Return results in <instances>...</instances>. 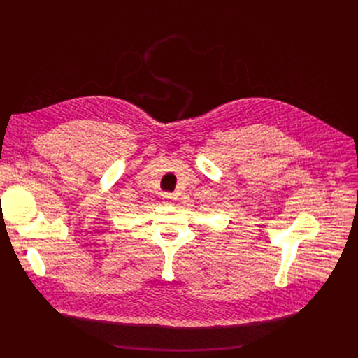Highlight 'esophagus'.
I'll list each match as a JSON object with an SVG mask.
<instances>
[{
    "label": "esophagus",
    "mask_w": 358,
    "mask_h": 358,
    "mask_svg": "<svg viewBox=\"0 0 358 358\" xmlns=\"http://www.w3.org/2000/svg\"><path fill=\"white\" fill-rule=\"evenodd\" d=\"M163 199H164L166 206H174V202H176V196L173 194H169V192L163 194Z\"/></svg>",
    "instance_id": "obj_1"
}]
</instances>
